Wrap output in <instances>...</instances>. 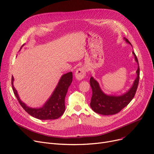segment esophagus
<instances>
[{
    "mask_svg": "<svg viewBox=\"0 0 154 154\" xmlns=\"http://www.w3.org/2000/svg\"><path fill=\"white\" fill-rule=\"evenodd\" d=\"M86 68L84 67L79 68L75 72V77L78 81H81L85 77V76H86Z\"/></svg>",
    "mask_w": 154,
    "mask_h": 154,
    "instance_id": "esophagus-1",
    "label": "esophagus"
}]
</instances>
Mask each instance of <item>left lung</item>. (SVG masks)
Returning a JSON list of instances; mask_svg holds the SVG:
<instances>
[{"label":"left lung","mask_w":154,"mask_h":154,"mask_svg":"<svg viewBox=\"0 0 154 154\" xmlns=\"http://www.w3.org/2000/svg\"><path fill=\"white\" fill-rule=\"evenodd\" d=\"M124 39L127 43L131 45L127 38H124ZM133 54L134 56V60L138 64V69L136 70L137 76L132 86L125 93L119 96L106 94L101 89L99 83L93 77H91L90 85L92 88L93 95L91 100L90 106L94 112L104 116L116 114L126 107L134 98L138 86L140 67L137 57L133 51Z\"/></svg>","instance_id":"obj_1"}]
</instances>
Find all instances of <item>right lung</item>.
Masks as SVG:
<instances>
[{
  "mask_svg": "<svg viewBox=\"0 0 154 154\" xmlns=\"http://www.w3.org/2000/svg\"><path fill=\"white\" fill-rule=\"evenodd\" d=\"M24 45V44L23 45ZM72 72L63 74L60 78L55 89L44 105L40 108L28 106L20 98L18 92L14 87V77L12 76L11 84L14 95L20 104L28 114L40 120H54L61 117L65 110V99L68 89L72 82Z\"/></svg>",
  "mask_w": 154,
  "mask_h": 154,
  "instance_id": "1",
  "label": "right lung"
}]
</instances>
